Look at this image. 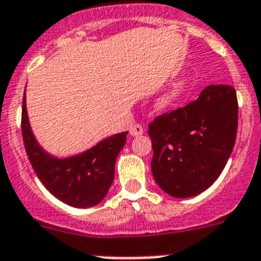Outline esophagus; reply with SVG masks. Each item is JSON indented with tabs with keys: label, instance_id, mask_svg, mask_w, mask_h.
Masks as SVG:
<instances>
[{
	"label": "esophagus",
	"instance_id": "1",
	"mask_svg": "<svg viewBox=\"0 0 261 261\" xmlns=\"http://www.w3.org/2000/svg\"><path fill=\"white\" fill-rule=\"evenodd\" d=\"M143 133H144L143 126H141V125H139V124L133 125V126H130V129H129V135H130V136L137 137V136H141Z\"/></svg>",
	"mask_w": 261,
	"mask_h": 261
}]
</instances>
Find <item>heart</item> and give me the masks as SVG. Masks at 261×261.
I'll return each mask as SVG.
<instances>
[{
  "label": "heart",
  "instance_id": "b5f03b06",
  "mask_svg": "<svg viewBox=\"0 0 261 261\" xmlns=\"http://www.w3.org/2000/svg\"><path fill=\"white\" fill-rule=\"evenodd\" d=\"M189 87L190 86L187 81H185V79L178 81L156 99L155 108L159 112H167V110L172 109L174 106L178 105L179 102L186 97V94L189 93Z\"/></svg>",
  "mask_w": 261,
  "mask_h": 261
}]
</instances>
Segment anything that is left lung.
<instances>
[{
	"instance_id": "obj_1",
	"label": "left lung",
	"mask_w": 261,
	"mask_h": 261,
	"mask_svg": "<svg viewBox=\"0 0 261 261\" xmlns=\"http://www.w3.org/2000/svg\"><path fill=\"white\" fill-rule=\"evenodd\" d=\"M236 90L209 85L194 102L159 116L148 135L152 140V175L174 198L195 197L217 180L236 141Z\"/></svg>"
}]
</instances>
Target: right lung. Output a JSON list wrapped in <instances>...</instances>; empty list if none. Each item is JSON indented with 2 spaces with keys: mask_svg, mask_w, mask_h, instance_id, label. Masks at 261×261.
<instances>
[{
  "mask_svg": "<svg viewBox=\"0 0 261 261\" xmlns=\"http://www.w3.org/2000/svg\"><path fill=\"white\" fill-rule=\"evenodd\" d=\"M22 139L27 155L45 189L72 207H93L106 197L114 179V166L126 143L128 132L117 133L85 152L67 158L51 155L33 135L22 98Z\"/></svg>",
  "mask_w": 261,
  "mask_h": 261,
  "instance_id": "right-lung-1",
  "label": "right lung"
}]
</instances>
